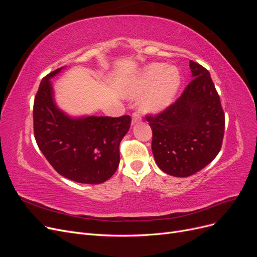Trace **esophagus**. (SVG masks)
<instances>
[{"label": "esophagus", "mask_w": 257, "mask_h": 257, "mask_svg": "<svg viewBox=\"0 0 257 257\" xmlns=\"http://www.w3.org/2000/svg\"><path fill=\"white\" fill-rule=\"evenodd\" d=\"M139 121H141V115H139L138 112H134L132 114V124H133V125Z\"/></svg>", "instance_id": "34e87169"}]
</instances>
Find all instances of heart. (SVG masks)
Instances as JSON below:
<instances>
[{
  "label": "heart",
  "mask_w": 257,
  "mask_h": 257,
  "mask_svg": "<svg viewBox=\"0 0 257 257\" xmlns=\"http://www.w3.org/2000/svg\"><path fill=\"white\" fill-rule=\"evenodd\" d=\"M181 76L175 66L151 63L145 66L123 89V95L139 98L144 112H161L174 102L180 89Z\"/></svg>",
  "instance_id": "1"
}]
</instances>
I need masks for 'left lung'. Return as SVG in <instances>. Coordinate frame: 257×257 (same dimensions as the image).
<instances>
[{
    "label": "left lung",
    "instance_id": "obj_1",
    "mask_svg": "<svg viewBox=\"0 0 257 257\" xmlns=\"http://www.w3.org/2000/svg\"><path fill=\"white\" fill-rule=\"evenodd\" d=\"M192 81L181 96L157 115H147L152 152L160 169L189 177L211 163L221 150L225 115L220 96L205 67L190 61Z\"/></svg>",
    "mask_w": 257,
    "mask_h": 257
}]
</instances>
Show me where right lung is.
I'll return each mask as SVG.
<instances>
[{
	"mask_svg": "<svg viewBox=\"0 0 257 257\" xmlns=\"http://www.w3.org/2000/svg\"><path fill=\"white\" fill-rule=\"evenodd\" d=\"M63 68L44 77L36 93L33 108L35 141L61 176L79 183H103L119 166V146L130 130L131 116L74 118L62 111L54 100L50 79Z\"/></svg>",
	"mask_w": 257,
	"mask_h": 257,
	"instance_id": "add662e5",
	"label": "right lung"
}]
</instances>
